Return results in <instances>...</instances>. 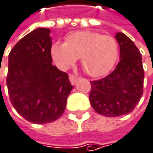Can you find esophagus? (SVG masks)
Masks as SVG:
<instances>
[{
	"mask_svg": "<svg viewBox=\"0 0 153 153\" xmlns=\"http://www.w3.org/2000/svg\"><path fill=\"white\" fill-rule=\"evenodd\" d=\"M77 77L76 76H74V75H70L69 76V80H70V83H71V85H75L76 84V82H77Z\"/></svg>",
	"mask_w": 153,
	"mask_h": 153,
	"instance_id": "1",
	"label": "esophagus"
}]
</instances>
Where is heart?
<instances>
[{"instance_id": "1", "label": "heart", "mask_w": 153, "mask_h": 153, "mask_svg": "<svg viewBox=\"0 0 153 153\" xmlns=\"http://www.w3.org/2000/svg\"><path fill=\"white\" fill-rule=\"evenodd\" d=\"M53 60L61 69H67L80 58L82 67L93 77L106 75L114 66L118 56L115 39L91 30L69 33L66 42H55L51 46Z\"/></svg>"}]
</instances>
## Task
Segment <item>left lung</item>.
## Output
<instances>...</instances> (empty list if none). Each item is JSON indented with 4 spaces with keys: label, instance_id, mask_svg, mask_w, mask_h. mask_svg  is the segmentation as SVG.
I'll return each mask as SVG.
<instances>
[{
    "label": "left lung",
    "instance_id": "left-lung-1",
    "mask_svg": "<svg viewBox=\"0 0 153 153\" xmlns=\"http://www.w3.org/2000/svg\"><path fill=\"white\" fill-rule=\"evenodd\" d=\"M120 61L107 76L90 81L89 100L94 110L107 117L127 114L135 108L143 93L144 71L140 50L125 34L117 32Z\"/></svg>",
    "mask_w": 153,
    "mask_h": 153
}]
</instances>
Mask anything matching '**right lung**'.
Here are the masks:
<instances>
[{"label":"right lung","mask_w":153,"mask_h":153,"mask_svg":"<svg viewBox=\"0 0 153 153\" xmlns=\"http://www.w3.org/2000/svg\"><path fill=\"white\" fill-rule=\"evenodd\" d=\"M50 30L38 28L9 55L7 87L12 106L33 123H48L64 113L74 86L68 75L52 65ZM1 83V82H0Z\"/></svg>","instance_id":"1"}]
</instances>
